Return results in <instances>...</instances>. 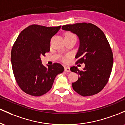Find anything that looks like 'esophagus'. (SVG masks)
I'll list each match as a JSON object with an SVG mask.
<instances>
[{
  "mask_svg": "<svg viewBox=\"0 0 125 125\" xmlns=\"http://www.w3.org/2000/svg\"><path fill=\"white\" fill-rule=\"evenodd\" d=\"M64 71L67 72H71V70H70L69 67H67V66L64 67Z\"/></svg>",
  "mask_w": 125,
  "mask_h": 125,
  "instance_id": "esophagus-1",
  "label": "esophagus"
}]
</instances>
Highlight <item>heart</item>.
Returning <instances> with one entry per match:
<instances>
[{
	"instance_id": "heart-1",
	"label": "heart",
	"mask_w": 125,
	"mask_h": 125,
	"mask_svg": "<svg viewBox=\"0 0 125 125\" xmlns=\"http://www.w3.org/2000/svg\"><path fill=\"white\" fill-rule=\"evenodd\" d=\"M70 36H74L73 34L71 33H66L64 38H65V37H70ZM63 60L64 61H65L66 60V58H63Z\"/></svg>"
}]
</instances>
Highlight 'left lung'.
Returning a JSON list of instances; mask_svg holds the SVG:
<instances>
[{
  "mask_svg": "<svg viewBox=\"0 0 125 125\" xmlns=\"http://www.w3.org/2000/svg\"><path fill=\"white\" fill-rule=\"evenodd\" d=\"M62 29L78 36L76 63L85 64L82 71L76 66L70 69L79 75L78 80L72 84L73 89L82 96L97 94L107 84L113 66L112 52L106 37L100 28L92 23L66 25Z\"/></svg>",
  "mask_w": 125,
  "mask_h": 125,
  "instance_id": "obj_1",
  "label": "left lung"
}]
</instances>
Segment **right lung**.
I'll return each instance as SVG.
<instances>
[{
  "label": "right lung",
  "instance_id": "add662e5",
  "mask_svg": "<svg viewBox=\"0 0 125 125\" xmlns=\"http://www.w3.org/2000/svg\"><path fill=\"white\" fill-rule=\"evenodd\" d=\"M61 28L31 25L16 40L11 52L13 72L19 86L27 94L43 95L52 88L56 76L64 71L61 64L45 67L41 59L49 52L51 38Z\"/></svg>",
  "mask_w": 125,
  "mask_h": 125
}]
</instances>
